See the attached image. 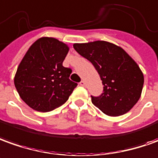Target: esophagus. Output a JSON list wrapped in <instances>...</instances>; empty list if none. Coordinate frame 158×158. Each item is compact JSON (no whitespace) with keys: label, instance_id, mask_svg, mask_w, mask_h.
Here are the masks:
<instances>
[{"label":"esophagus","instance_id":"34e87169","mask_svg":"<svg viewBox=\"0 0 158 158\" xmlns=\"http://www.w3.org/2000/svg\"><path fill=\"white\" fill-rule=\"evenodd\" d=\"M79 84H80L81 86H85L86 83L84 81H80V83H79Z\"/></svg>","mask_w":158,"mask_h":158}]
</instances>
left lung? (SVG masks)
Here are the masks:
<instances>
[{
    "label": "left lung",
    "mask_w": 158,
    "mask_h": 158,
    "mask_svg": "<svg viewBox=\"0 0 158 158\" xmlns=\"http://www.w3.org/2000/svg\"><path fill=\"white\" fill-rule=\"evenodd\" d=\"M73 47L92 63L104 85L102 95L91 96L94 105L111 117L131 110L141 96L144 80L142 70L129 54L103 40L75 43Z\"/></svg>",
    "instance_id": "obj_1"
}]
</instances>
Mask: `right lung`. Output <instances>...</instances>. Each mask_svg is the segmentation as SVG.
<instances>
[{"mask_svg": "<svg viewBox=\"0 0 158 158\" xmlns=\"http://www.w3.org/2000/svg\"><path fill=\"white\" fill-rule=\"evenodd\" d=\"M68 44L55 38L42 37L27 50L17 68L15 86L31 108L49 112L63 105L77 83L69 80L71 69L63 66Z\"/></svg>", "mask_w": 158, "mask_h": 158, "instance_id": "right-lung-1", "label": "right lung"}]
</instances>
